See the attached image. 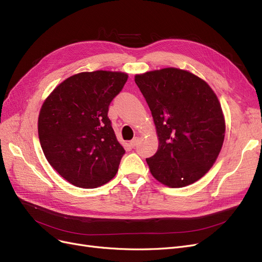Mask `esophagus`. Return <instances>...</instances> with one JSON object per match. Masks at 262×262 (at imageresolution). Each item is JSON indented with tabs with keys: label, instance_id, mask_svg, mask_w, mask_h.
Here are the masks:
<instances>
[{
	"label": "esophagus",
	"instance_id": "1",
	"mask_svg": "<svg viewBox=\"0 0 262 262\" xmlns=\"http://www.w3.org/2000/svg\"><path fill=\"white\" fill-rule=\"evenodd\" d=\"M138 141H139V138L138 137H135L130 142H129V145H130V147H133V148H135L136 147L137 145H138Z\"/></svg>",
	"mask_w": 262,
	"mask_h": 262
}]
</instances>
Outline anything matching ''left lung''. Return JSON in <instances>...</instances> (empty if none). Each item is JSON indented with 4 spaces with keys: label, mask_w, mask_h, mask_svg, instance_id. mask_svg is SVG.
I'll return each instance as SVG.
<instances>
[{
    "label": "left lung",
    "mask_w": 262,
    "mask_h": 262,
    "mask_svg": "<svg viewBox=\"0 0 262 262\" xmlns=\"http://www.w3.org/2000/svg\"><path fill=\"white\" fill-rule=\"evenodd\" d=\"M154 117L159 148L146 159L156 180L180 188L197 182L213 165L225 135L216 95L190 72L167 67L135 76Z\"/></svg>",
    "instance_id": "8db88e82"
}]
</instances>
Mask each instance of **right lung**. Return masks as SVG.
I'll use <instances>...</instances> for the list:
<instances>
[{"instance_id":"obj_1","label":"right lung","mask_w":262,"mask_h":262,"mask_svg":"<svg viewBox=\"0 0 262 262\" xmlns=\"http://www.w3.org/2000/svg\"><path fill=\"white\" fill-rule=\"evenodd\" d=\"M127 78L122 72L76 74L61 82L41 106V148L50 165L75 186H102L119 170L125 150L107 112Z\"/></svg>"}]
</instances>
